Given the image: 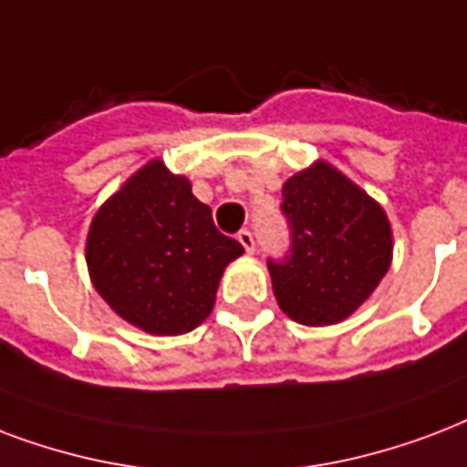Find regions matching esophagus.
<instances>
[{
	"mask_svg": "<svg viewBox=\"0 0 467 467\" xmlns=\"http://www.w3.org/2000/svg\"><path fill=\"white\" fill-rule=\"evenodd\" d=\"M237 240H240V244L247 249L249 254H252V252H254V247H257V244H254V234L249 233V230H240V233H237Z\"/></svg>",
	"mask_w": 467,
	"mask_h": 467,
	"instance_id": "obj_1",
	"label": "esophagus"
}]
</instances>
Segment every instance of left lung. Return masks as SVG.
Returning <instances> with one entry per match:
<instances>
[{"label":"left lung","mask_w":467,"mask_h":467,"mask_svg":"<svg viewBox=\"0 0 467 467\" xmlns=\"http://www.w3.org/2000/svg\"><path fill=\"white\" fill-rule=\"evenodd\" d=\"M289 254L269 274L276 304L304 326H333L358 311L391 265V227L350 178L316 161L284 183Z\"/></svg>","instance_id":"1"}]
</instances>
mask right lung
<instances>
[{
  "label": "right lung",
  "instance_id": "add662e5",
  "mask_svg": "<svg viewBox=\"0 0 467 467\" xmlns=\"http://www.w3.org/2000/svg\"><path fill=\"white\" fill-rule=\"evenodd\" d=\"M244 252L213 223L191 181L149 161L92 218L85 259L109 308L151 336L208 318L225 266Z\"/></svg>",
  "mask_w": 467,
  "mask_h": 467
}]
</instances>
